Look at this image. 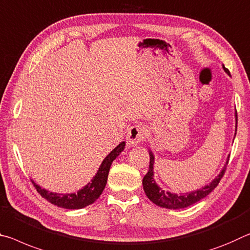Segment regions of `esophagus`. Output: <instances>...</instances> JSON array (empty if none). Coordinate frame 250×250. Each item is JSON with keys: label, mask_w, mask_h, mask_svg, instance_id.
<instances>
[{"label": "esophagus", "mask_w": 250, "mask_h": 250, "mask_svg": "<svg viewBox=\"0 0 250 250\" xmlns=\"http://www.w3.org/2000/svg\"><path fill=\"white\" fill-rule=\"evenodd\" d=\"M146 135V127L144 125L135 124L127 129V135H126V142L128 146H135L144 140Z\"/></svg>", "instance_id": "obj_1"}]
</instances>
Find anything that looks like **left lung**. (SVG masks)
I'll return each mask as SVG.
<instances>
[{
	"label": "left lung",
	"mask_w": 250,
	"mask_h": 250,
	"mask_svg": "<svg viewBox=\"0 0 250 250\" xmlns=\"http://www.w3.org/2000/svg\"><path fill=\"white\" fill-rule=\"evenodd\" d=\"M225 72L228 73V69L223 66ZM236 130H237V112H236ZM236 136V133H235ZM229 159V157H228ZM228 159L226 165H225L224 168L220 171L219 175L216 177L214 181L208 184L205 187L199 188V189L191 191V193H186V194H173L170 191L163 190L161 187H159L156 182L154 179V155L152 152H149V168L147 174L143 178V188H144V191L147 197H148L154 204H156L157 206H161L163 208H168V209H179V208H185L193 204L199 202L200 199L205 198L207 195H209L212 190L215 189L216 187L220 182V179L223 178V176L226 171V166L228 164Z\"/></svg>",
	"instance_id": "obj_1"
}]
</instances>
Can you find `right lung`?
<instances>
[{
    "mask_svg": "<svg viewBox=\"0 0 250 250\" xmlns=\"http://www.w3.org/2000/svg\"><path fill=\"white\" fill-rule=\"evenodd\" d=\"M125 148V142H122L118 144L112 152H110L107 156L105 157L103 163L101 164L100 168L97 170V174L94 176V178L88 183L86 186L82 188L77 193L73 194H56L48 191L46 189H43L39 185L32 181L33 185L39 191V194L45 198L47 202H50L53 205H56L62 208H66V209H81L88 205H91L95 200L100 197L101 194L103 193L104 188L107 183L108 171L110 168V165L114 159H115L118 155H120Z\"/></svg>",
    "mask_w": 250,
    "mask_h": 250,
    "instance_id": "right-lung-1",
    "label": "right lung"
}]
</instances>
